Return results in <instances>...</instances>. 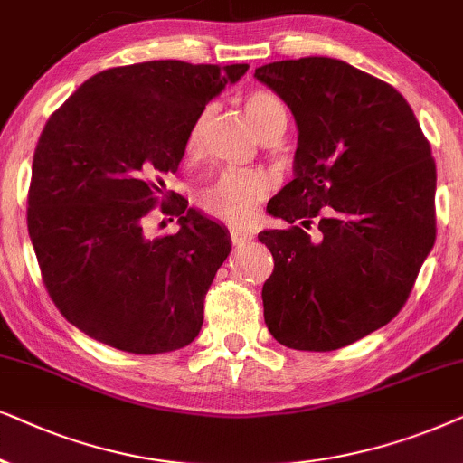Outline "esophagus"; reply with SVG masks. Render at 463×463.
I'll use <instances>...</instances> for the list:
<instances>
[{
  "label": "esophagus",
  "instance_id": "1",
  "mask_svg": "<svg viewBox=\"0 0 463 463\" xmlns=\"http://www.w3.org/2000/svg\"><path fill=\"white\" fill-rule=\"evenodd\" d=\"M231 239L235 245H243L254 239V231H250V228H231Z\"/></svg>",
  "mask_w": 463,
  "mask_h": 463
}]
</instances>
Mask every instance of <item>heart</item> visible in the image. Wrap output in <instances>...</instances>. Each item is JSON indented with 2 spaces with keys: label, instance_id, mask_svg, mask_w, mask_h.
I'll use <instances>...</instances> for the list:
<instances>
[{
  "label": "heart",
  "instance_id": "b5f03b06",
  "mask_svg": "<svg viewBox=\"0 0 463 463\" xmlns=\"http://www.w3.org/2000/svg\"><path fill=\"white\" fill-rule=\"evenodd\" d=\"M243 109L254 131L260 137H270L275 133H283L288 125V114L283 103L267 90H251L243 101ZM209 112L205 109L194 125L190 127L186 137L188 154L199 152L203 133H205ZM270 180L260 171L250 174H224L213 184L201 190L199 205L212 218H218L228 224H248L254 218L258 203L269 194Z\"/></svg>",
  "mask_w": 463,
  "mask_h": 463
}]
</instances>
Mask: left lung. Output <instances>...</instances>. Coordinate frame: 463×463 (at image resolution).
Segmentation results:
<instances>
[{"instance_id": "1", "label": "left lung", "mask_w": 463, "mask_h": 463, "mask_svg": "<svg viewBox=\"0 0 463 463\" xmlns=\"http://www.w3.org/2000/svg\"><path fill=\"white\" fill-rule=\"evenodd\" d=\"M254 78L298 128L294 180L267 205L289 228L258 235L275 260L264 324L289 349H341L398 316L432 251V150L406 99L345 61H275Z\"/></svg>"}]
</instances>
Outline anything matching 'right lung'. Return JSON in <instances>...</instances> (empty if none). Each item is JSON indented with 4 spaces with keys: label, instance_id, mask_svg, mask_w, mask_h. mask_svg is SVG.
Here are the masks:
<instances>
[{
    "label": "right lung",
    "instance_id": "1",
    "mask_svg": "<svg viewBox=\"0 0 463 463\" xmlns=\"http://www.w3.org/2000/svg\"><path fill=\"white\" fill-rule=\"evenodd\" d=\"M250 65L146 61L86 80L48 118L33 154L27 228L42 279L67 322L128 354L199 336L203 300L231 254L220 222L171 193L175 235L147 237L190 127Z\"/></svg>",
    "mask_w": 463,
    "mask_h": 463
}]
</instances>
